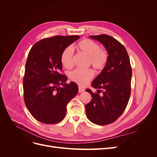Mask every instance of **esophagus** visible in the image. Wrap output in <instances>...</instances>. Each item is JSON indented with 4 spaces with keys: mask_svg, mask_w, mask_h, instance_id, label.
I'll return each mask as SVG.
<instances>
[{
    "mask_svg": "<svg viewBox=\"0 0 157 157\" xmlns=\"http://www.w3.org/2000/svg\"><path fill=\"white\" fill-rule=\"evenodd\" d=\"M84 91V88H82V87H80V86H78V92L79 93H81V92H82Z\"/></svg>",
    "mask_w": 157,
    "mask_h": 157,
    "instance_id": "esophagus-1",
    "label": "esophagus"
}]
</instances>
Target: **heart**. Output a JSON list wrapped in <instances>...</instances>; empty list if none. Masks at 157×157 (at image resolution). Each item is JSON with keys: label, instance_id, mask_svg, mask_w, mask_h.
I'll list each match as a JSON object with an SVG mask.
<instances>
[{"label": "heart", "instance_id": "b5f03b06", "mask_svg": "<svg viewBox=\"0 0 157 157\" xmlns=\"http://www.w3.org/2000/svg\"><path fill=\"white\" fill-rule=\"evenodd\" d=\"M76 47L88 57V65H92L94 68L99 71L103 70L105 67L109 59L108 52L105 49L100 48V46L96 42L85 39L78 42ZM60 61L65 68L70 69L73 67V52L71 47H67L63 50ZM69 76L72 81L81 86H85L94 77V72L91 69H77L71 71Z\"/></svg>", "mask_w": 157, "mask_h": 157}]
</instances>
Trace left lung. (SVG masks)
<instances>
[{"label":"left lung","mask_w":157,"mask_h":157,"mask_svg":"<svg viewBox=\"0 0 157 157\" xmlns=\"http://www.w3.org/2000/svg\"><path fill=\"white\" fill-rule=\"evenodd\" d=\"M90 37L105 46L109 59L105 67L92 82L98 93L86 90L92 98L85 109L92 122L106 125L115 122L127 106L131 92L132 67L126 48L117 40L107 35ZM101 91L100 96L98 94Z\"/></svg>","instance_id":"8db88e82"}]
</instances>
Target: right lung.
<instances>
[{
  "label": "right lung",
  "instance_id": "obj_1",
  "mask_svg": "<svg viewBox=\"0 0 157 157\" xmlns=\"http://www.w3.org/2000/svg\"><path fill=\"white\" fill-rule=\"evenodd\" d=\"M79 38L77 35L46 38L36 42L28 54L23 80V96L28 110L40 122H61L68 103L78 93L77 84H66L67 77L60 74V57L63 50Z\"/></svg>",
  "mask_w": 157,
  "mask_h": 157
}]
</instances>
